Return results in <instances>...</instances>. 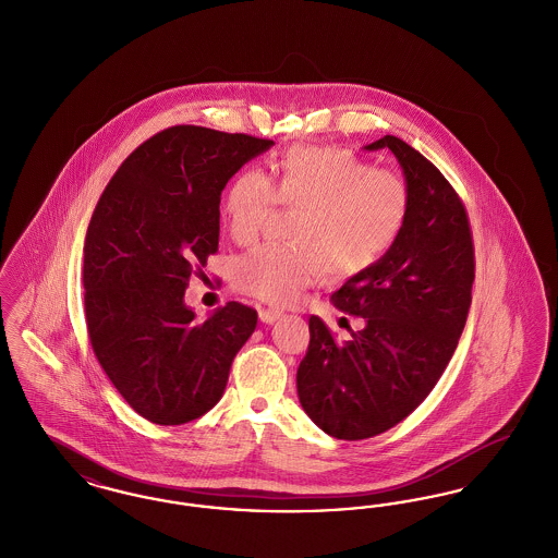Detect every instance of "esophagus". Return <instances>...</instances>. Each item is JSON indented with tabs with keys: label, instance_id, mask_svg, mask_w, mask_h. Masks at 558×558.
<instances>
[{
	"label": "esophagus",
	"instance_id": "1",
	"mask_svg": "<svg viewBox=\"0 0 558 558\" xmlns=\"http://www.w3.org/2000/svg\"><path fill=\"white\" fill-rule=\"evenodd\" d=\"M280 316H282V312L276 310V307H262V310H259V319H262L264 324H271V322H276Z\"/></svg>",
	"mask_w": 558,
	"mask_h": 558
}]
</instances>
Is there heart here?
Returning a JSON list of instances; mask_svg holds the SVG:
<instances>
[{
    "instance_id": "obj_1",
    "label": "heart",
    "mask_w": 558,
    "mask_h": 558,
    "mask_svg": "<svg viewBox=\"0 0 558 558\" xmlns=\"http://www.w3.org/2000/svg\"><path fill=\"white\" fill-rule=\"evenodd\" d=\"M276 203L299 209L292 242H266L242 253L232 267L240 291L269 303H291L322 280L326 267L347 278L376 266L398 242L410 215L403 175L371 167L335 146H299L278 162L274 178L246 167L223 196L230 236H259Z\"/></svg>"
}]
</instances>
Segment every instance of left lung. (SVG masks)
Segmentation results:
<instances>
[{"mask_svg":"<svg viewBox=\"0 0 558 558\" xmlns=\"http://www.w3.org/2000/svg\"><path fill=\"white\" fill-rule=\"evenodd\" d=\"M378 148L396 155L410 187L405 228L376 266L330 296L341 312L364 318L362 330L341 343L312 316L296 371L305 414L347 441L389 430L425 401L464 330L475 280L469 215L450 182L396 135L366 146Z\"/></svg>","mask_w":558,"mask_h":558,"instance_id":"left-lung-1","label":"left lung"}]
</instances>
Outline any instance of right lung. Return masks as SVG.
<instances>
[{
	"mask_svg": "<svg viewBox=\"0 0 558 558\" xmlns=\"http://www.w3.org/2000/svg\"><path fill=\"white\" fill-rule=\"evenodd\" d=\"M271 144L162 130L123 160L94 209L83 246L89 343L114 389L155 425L207 414L257 326V312L236 301L194 322L184 292L217 253L221 190Z\"/></svg>",
	"mask_w": 558,
	"mask_h": 558,
	"instance_id": "add662e5",
	"label": "right lung"
}]
</instances>
